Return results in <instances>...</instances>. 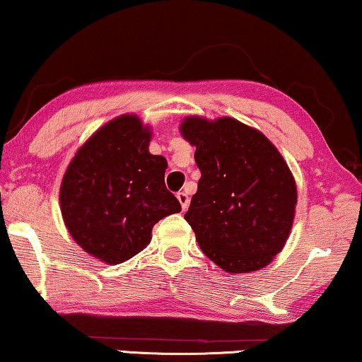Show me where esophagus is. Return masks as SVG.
Returning a JSON list of instances; mask_svg holds the SVG:
<instances>
[{"label":"esophagus","mask_w":362,"mask_h":362,"mask_svg":"<svg viewBox=\"0 0 362 362\" xmlns=\"http://www.w3.org/2000/svg\"><path fill=\"white\" fill-rule=\"evenodd\" d=\"M176 197H177V201H180L182 211H186L187 207H189V196H187L185 191H181V192H177Z\"/></svg>","instance_id":"obj_1"}]
</instances>
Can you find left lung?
<instances>
[{"instance_id":"1","label":"left lung","mask_w":362,"mask_h":362,"mask_svg":"<svg viewBox=\"0 0 362 362\" xmlns=\"http://www.w3.org/2000/svg\"><path fill=\"white\" fill-rule=\"evenodd\" d=\"M181 133L201 171L185 216L197 244L229 274L264 269L293 224L296 186L285 160L260 132L229 117H189Z\"/></svg>"}]
</instances>
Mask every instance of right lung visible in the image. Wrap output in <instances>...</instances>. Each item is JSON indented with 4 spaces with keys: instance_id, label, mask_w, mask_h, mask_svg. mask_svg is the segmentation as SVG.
Returning <instances> with one entry per match:
<instances>
[{
    "instance_id": "1",
    "label": "right lung",
    "mask_w": 362,
    "mask_h": 362,
    "mask_svg": "<svg viewBox=\"0 0 362 362\" xmlns=\"http://www.w3.org/2000/svg\"><path fill=\"white\" fill-rule=\"evenodd\" d=\"M151 133L135 115L102 127L74 156L61 186V211L74 240L107 264L145 249L163 217L181 211L166 189L163 156L148 151Z\"/></svg>"
}]
</instances>
